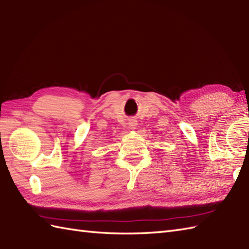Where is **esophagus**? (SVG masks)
<instances>
[{"label":"esophagus","mask_w":249,"mask_h":249,"mask_svg":"<svg viewBox=\"0 0 249 249\" xmlns=\"http://www.w3.org/2000/svg\"><path fill=\"white\" fill-rule=\"evenodd\" d=\"M136 125H137V123H136L135 121H130V122H129V127H130V128L134 129V128L136 127Z\"/></svg>","instance_id":"obj_1"}]
</instances>
